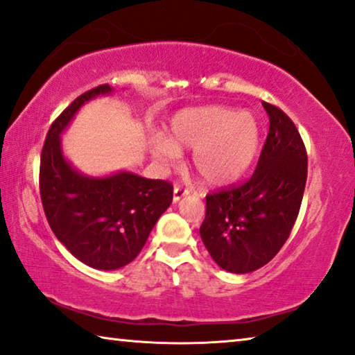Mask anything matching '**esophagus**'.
Segmentation results:
<instances>
[{"instance_id": "34e87169", "label": "esophagus", "mask_w": 355, "mask_h": 355, "mask_svg": "<svg viewBox=\"0 0 355 355\" xmlns=\"http://www.w3.org/2000/svg\"><path fill=\"white\" fill-rule=\"evenodd\" d=\"M190 193V190L189 189H185V187H182V185H174V192H173V200L174 201H179L182 198V196H185V195H189Z\"/></svg>"}]
</instances>
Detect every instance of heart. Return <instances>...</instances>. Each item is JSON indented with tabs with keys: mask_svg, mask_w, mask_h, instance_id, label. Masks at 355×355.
Here are the masks:
<instances>
[{
	"mask_svg": "<svg viewBox=\"0 0 355 355\" xmlns=\"http://www.w3.org/2000/svg\"><path fill=\"white\" fill-rule=\"evenodd\" d=\"M261 143L255 116L230 107L208 106L179 112L170 125V138L157 135L152 152L163 162H176L179 149H193L192 168L211 185L232 182L252 165Z\"/></svg>",
	"mask_w": 355,
	"mask_h": 355,
	"instance_id": "b5f03b06",
	"label": "heart"
}]
</instances>
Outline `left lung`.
Returning a JSON list of instances; mask_svg holds the SVG:
<instances>
[{
  "label": "left lung",
  "instance_id": "obj_1",
  "mask_svg": "<svg viewBox=\"0 0 355 355\" xmlns=\"http://www.w3.org/2000/svg\"><path fill=\"white\" fill-rule=\"evenodd\" d=\"M270 132L257 168L246 182L206 195L200 234L220 268L244 275L261 268L284 246L308 178V155L295 123L261 101Z\"/></svg>",
  "mask_w": 355,
  "mask_h": 355
}]
</instances>
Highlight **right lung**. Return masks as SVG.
Masks as SVG:
<instances>
[{
  "label": "right lung",
  "instance_id": "add662e5",
  "mask_svg": "<svg viewBox=\"0 0 355 355\" xmlns=\"http://www.w3.org/2000/svg\"><path fill=\"white\" fill-rule=\"evenodd\" d=\"M109 84L79 95L49 128L41 152L42 208L58 241L96 270H117L136 259L173 201V184L133 173L89 178L64 160L60 135L85 101L106 95Z\"/></svg>",
  "mask_w": 355,
  "mask_h": 355
}]
</instances>
